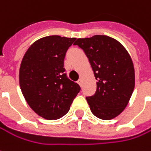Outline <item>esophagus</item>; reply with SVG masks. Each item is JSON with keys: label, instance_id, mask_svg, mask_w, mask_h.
I'll return each instance as SVG.
<instances>
[{"label": "esophagus", "instance_id": "esophagus-1", "mask_svg": "<svg viewBox=\"0 0 151 151\" xmlns=\"http://www.w3.org/2000/svg\"><path fill=\"white\" fill-rule=\"evenodd\" d=\"M78 83L79 84L80 86H81V85H82V79L78 80Z\"/></svg>", "mask_w": 151, "mask_h": 151}]
</instances>
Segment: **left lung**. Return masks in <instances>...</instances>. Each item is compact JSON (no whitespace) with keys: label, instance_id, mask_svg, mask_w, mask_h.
Masks as SVG:
<instances>
[{"label":"left lung","instance_id":"1","mask_svg":"<svg viewBox=\"0 0 151 151\" xmlns=\"http://www.w3.org/2000/svg\"><path fill=\"white\" fill-rule=\"evenodd\" d=\"M83 50L97 80L94 95L87 97L91 111L102 120L122 113L135 88V69L124 46L113 38L94 35L73 44Z\"/></svg>","mask_w":151,"mask_h":151}]
</instances>
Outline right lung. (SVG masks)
<instances>
[{"mask_svg": "<svg viewBox=\"0 0 151 151\" xmlns=\"http://www.w3.org/2000/svg\"><path fill=\"white\" fill-rule=\"evenodd\" d=\"M76 38L50 35L33 43L24 54L19 73V87L29 106L47 120L61 118L80 87L68 78L63 60Z\"/></svg>", "mask_w": 151, "mask_h": 151, "instance_id": "1", "label": "right lung"}]
</instances>
